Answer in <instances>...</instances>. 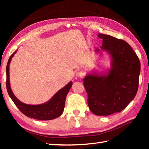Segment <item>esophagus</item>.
I'll return each mask as SVG.
<instances>
[{"label":"esophagus","instance_id":"obj_1","mask_svg":"<svg viewBox=\"0 0 149 149\" xmlns=\"http://www.w3.org/2000/svg\"><path fill=\"white\" fill-rule=\"evenodd\" d=\"M84 75H85V73L83 71L79 72L77 73V76L80 78H83L84 77Z\"/></svg>","mask_w":149,"mask_h":149}]
</instances>
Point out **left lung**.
Segmentation results:
<instances>
[{"label":"left lung","instance_id":"1","mask_svg":"<svg viewBox=\"0 0 149 149\" xmlns=\"http://www.w3.org/2000/svg\"><path fill=\"white\" fill-rule=\"evenodd\" d=\"M100 49L111 57V68L107 72H91L84 78L91 111L98 116H108L122 111L136 95L140 62L132 47L124 40L104 34Z\"/></svg>","mask_w":149,"mask_h":149}]
</instances>
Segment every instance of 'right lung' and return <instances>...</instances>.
<instances>
[{
	"label": "right lung",
	"mask_w": 149,
	"mask_h": 149,
	"mask_svg": "<svg viewBox=\"0 0 149 149\" xmlns=\"http://www.w3.org/2000/svg\"><path fill=\"white\" fill-rule=\"evenodd\" d=\"M17 51L16 50L10 56L6 66V88L9 97L20 111L29 118L40 120H50L61 116L64 111L66 95L72 87V82H69L47 102L38 105H30L22 102L13 93L9 82V65Z\"/></svg>",
	"instance_id": "obj_1"
}]
</instances>
